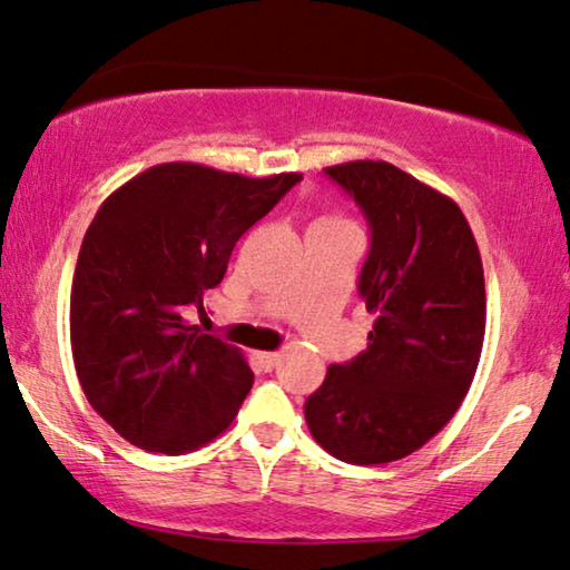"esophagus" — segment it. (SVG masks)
Listing matches in <instances>:
<instances>
[{"label":"esophagus","instance_id":"1","mask_svg":"<svg viewBox=\"0 0 570 570\" xmlns=\"http://www.w3.org/2000/svg\"><path fill=\"white\" fill-rule=\"evenodd\" d=\"M257 362L265 372H273L279 364V354L277 352H257Z\"/></svg>","mask_w":570,"mask_h":570}]
</instances>
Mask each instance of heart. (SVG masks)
I'll list each match as a JSON object with an SVG mask.
<instances>
[{"label":"heart","mask_w":570,"mask_h":570,"mask_svg":"<svg viewBox=\"0 0 570 570\" xmlns=\"http://www.w3.org/2000/svg\"><path fill=\"white\" fill-rule=\"evenodd\" d=\"M315 224H321V226H352V224H348V218L341 216V214H323Z\"/></svg>","instance_id":"1"}]
</instances>
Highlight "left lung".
Returning a JSON list of instances; mask_svg holds the SVG:
<instances>
[{
  "label": "left lung",
  "instance_id": "1",
  "mask_svg": "<svg viewBox=\"0 0 570 570\" xmlns=\"http://www.w3.org/2000/svg\"><path fill=\"white\" fill-rule=\"evenodd\" d=\"M372 226L358 295L370 344L331 364L305 400L321 449L354 466L423 449L474 382L487 328L484 267L459 204L384 160L326 168Z\"/></svg>",
  "mask_w": 570,
  "mask_h": 570
}]
</instances>
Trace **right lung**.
<instances>
[{"mask_svg": "<svg viewBox=\"0 0 570 570\" xmlns=\"http://www.w3.org/2000/svg\"><path fill=\"white\" fill-rule=\"evenodd\" d=\"M301 178L163 163L96 212L73 273L71 348L86 400L132 445L178 456L239 413L255 382L247 358L186 308L204 313L234 244Z\"/></svg>", "mask_w": 570, "mask_h": 570, "instance_id": "1", "label": "right lung"}]
</instances>
